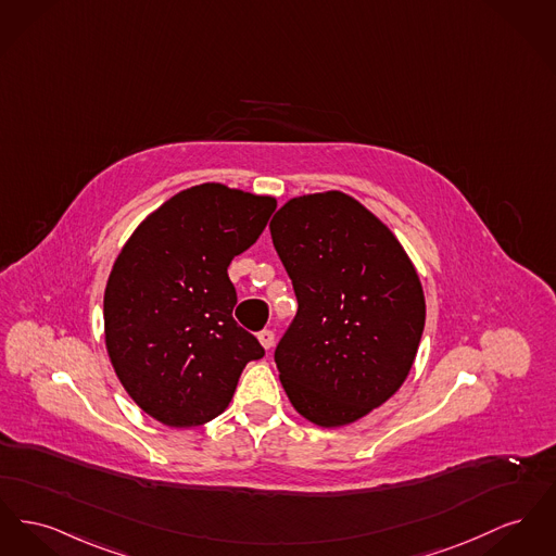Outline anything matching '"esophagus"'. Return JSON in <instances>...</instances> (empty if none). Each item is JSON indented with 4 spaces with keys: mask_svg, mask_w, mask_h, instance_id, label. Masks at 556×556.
Listing matches in <instances>:
<instances>
[{
    "mask_svg": "<svg viewBox=\"0 0 556 556\" xmlns=\"http://www.w3.org/2000/svg\"><path fill=\"white\" fill-rule=\"evenodd\" d=\"M258 340H261V344L266 351H270L275 346V331L273 329H262L258 333Z\"/></svg>",
    "mask_w": 556,
    "mask_h": 556,
    "instance_id": "1",
    "label": "esophagus"
}]
</instances>
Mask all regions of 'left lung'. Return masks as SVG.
Masks as SVG:
<instances>
[{
  "mask_svg": "<svg viewBox=\"0 0 556 556\" xmlns=\"http://www.w3.org/2000/svg\"><path fill=\"white\" fill-rule=\"evenodd\" d=\"M298 311L275 349L298 414L355 422L405 382L425 331V292L401 243L340 191L290 199L270 220Z\"/></svg>",
  "mask_w": 556,
  "mask_h": 556,
  "instance_id": "left-lung-1",
  "label": "left lung"
}]
</instances>
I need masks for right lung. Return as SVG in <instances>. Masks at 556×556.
I'll return each mask as SVG.
<instances>
[{"label": "right lung", "mask_w": 556, "mask_h": 556, "mask_svg": "<svg viewBox=\"0 0 556 556\" xmlns=\"http://www.w3.org/2000/svg\"><path fill=\"white\" fill-rule=\"evenodd\" d=\"M277 203L218 182L165 201L119 252L104 290V340L131 399L174 428L227 409L239 376L264 357L237 326L230 261L256 243Z\"/></svg>", "instance_id": "1"}]
</instances>
